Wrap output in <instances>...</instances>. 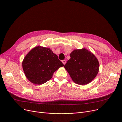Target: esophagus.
Returning <instances> with one entry per match:
<instances>
[{
  "instance_id": "34e87169",
  "label": "esophagus",
  "mask_w": 122,
  "mask_h": 122,
  "mask_svg": "<svg viewBox=\"0 0 122 122\" xmlns=\"http://www.w3.org/2000/svg\"><path fill=\"white\" fill-rule=\"evenodd\" d=\"M62 63H63V64L64 65H65V64H66V60H62Z\"/></svg>"
}]
</instances>
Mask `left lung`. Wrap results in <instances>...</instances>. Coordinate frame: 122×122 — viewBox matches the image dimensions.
<instances>
[{
	"label": "left lung",
	"mask_w": 122,
	"mask_h": 122,
	"mask_svg": "<svg viewBox=\"0 0 122 122\" xmlns=\"http://www.w3.org/2000/svg\"><path fill=\"white\" fill-rule=\"evenodd\" d=\"M70 57L64 68L74 82L80 85L91 82L99 71V62L94 55L82 48L73 51Z\"/></svg>",
	"instance_id": "left-lung-1"
}]
</instances>
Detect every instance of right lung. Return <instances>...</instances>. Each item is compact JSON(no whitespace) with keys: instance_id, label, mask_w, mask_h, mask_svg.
Segmentation results:
<instances>
[{"instance_id":"obj_1","label":"right lung","mask_w":122,"mask_h":122,"mask_svg":"<svg viewBox=\"0 0 122 122\" xmlns=\"http://www.w3.org/2000/svg\"><path fill=\"white\" fill-rule=\"evenodd\" d=\"M64 66L49 48L36 46L25 56L22 66L25 76L34 84L41 85L50 80L53 74Z\"/></svg>"}]
</instances>
